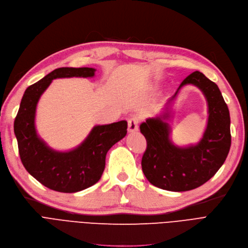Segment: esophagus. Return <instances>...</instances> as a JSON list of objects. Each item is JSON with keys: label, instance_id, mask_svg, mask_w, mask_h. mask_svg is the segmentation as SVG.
I'll return each instance as SVG.
<instances>
[{"label": "esophagus", "instance_id": "1", "mask_svg": "<svg viewBox=\"0 0 248 248\" xmlns=\"http://www.w3.org/2000/svg\"><path fill=\"white\" fill-rule=\"evenodd\" d=\"M139 129V119L136 117H131L128 119V131L134 132Z\"/></svg>", "mask_w": 248, "mask_h": 248}]
</instances>
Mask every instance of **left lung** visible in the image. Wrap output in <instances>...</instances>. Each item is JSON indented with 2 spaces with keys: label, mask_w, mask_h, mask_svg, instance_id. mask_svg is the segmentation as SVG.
Here are the masks:
<instances>
[{
  "label": "left lung",
  "mask_w": 248,
  "mask_h": 248,
  "mask_svg": "<svg viewBox=\"0 0 248 248\" xmlns=\"http://www.w3.org/2000/svg\"><path fill=\"white\" fill-rule=\"evenodd\" d=\"M199 87L208 102V124L201 141L187 148H178L169 140L164 117L148 119L140 126L147 140L141 168L148 181L160 189L185 192L196 189L215 175L228 156L231 147L230 113L217 85L196 71L181 83Z\"/></svg>",
  "instance_id": "left-lung-1"
}]
</instances>
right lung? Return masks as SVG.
Masks as SVG:
<instances>
[{
    "instance_id": "1",
    "label": "right lung",
    "mask_w": 248,
    "mask_h": 248,
    "mask_svg": "<svg viewBox=\"0 0 248 248\" xmlns=\"http://www.w3.org/2000/svg\"><path fill=\"white\" fill-rule=\"evenodd\" d=\"M92 67H59L31 85L22 96L14 121L20 160L28 172L48 189L75 193L96 184L106 166V155L127 133L125 120L93 128L79 148L58 153L45 146L36 133L35 113L38 100L51 81L70 77H92Z\"/></svg>"
}]
</instances>
